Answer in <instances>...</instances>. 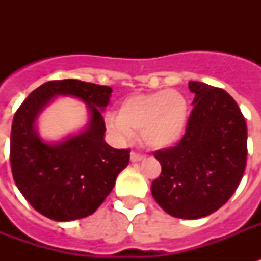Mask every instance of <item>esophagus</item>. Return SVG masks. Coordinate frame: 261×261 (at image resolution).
Wrapping results in <instances>:
<instances>
[{"label":"esophagus","instance_id":"obj_1","mask_svg":"<svg viewBox=\"0 0 261 261\" xmlns=\"http://www.w3.org/2000/svg\"><path fill=\"white\" fill-rule=\"evenodd\" d=\"M130 160L133 161V163H139V161L145 160V157H143V155H141V154H138V153H135V151H131Z\"/></svg>","mask_w":261,"mask_h":261}]
</instances>
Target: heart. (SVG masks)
<instances>
[{"instance_id": "b5f03b06", "label": "heart", "mask_w": 261, "mask_h": 261, "mask_svg": "<svg viewBox=\"0 0 261 261\" xmlns=\"http://www.w3.org/2000/svg\"><path fill=\"white\" fill-rule=\"evenodd\" d=\"M188 123V102L177 90L133 94L118 108V119L110 118L107 127L118 139L141 133V141L150 149H168L182 138Z\"/></svg>"}]
</instances>
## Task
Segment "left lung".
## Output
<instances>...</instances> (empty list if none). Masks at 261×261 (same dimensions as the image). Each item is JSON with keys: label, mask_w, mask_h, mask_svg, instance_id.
<instances>
[{"label": "left lung", "mask_w": 261, "mask_h": 261, "mask_svg": "<svg viewBox=\"0 0 261 261\" xmlns=\"http://www.w3.org/2000/svg\"><path fill=\"white\" fill-rule=\"evenodd\" d=\"M195 93L186 134L173 147L154 151L161 174L151 195L176 218L198 219L222 207L247 167V123L237 102L221 88L190 81Z\"/></svg>", "instance_id": "8db88e82"}]
</instances>
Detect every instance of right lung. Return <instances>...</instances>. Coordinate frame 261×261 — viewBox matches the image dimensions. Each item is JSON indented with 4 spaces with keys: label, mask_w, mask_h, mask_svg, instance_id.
Here are the masks:
<instances>
[{
    "label": "right lung",
    "mask_w": 261,
    "mask_h": 261,
    "mask_svg": "<svg viewBox=\"0 0 261 261\" xmlns=\"http://www.w3.org/2000/svg\"><path fill=\"white\" fill-rule=\"evenodd\" d=\"M110 87L79 80L48 81L35 89L14 114L10 167L14 182L35 210L59 222L85 218L110 195L118 174L128 165L130 150L104 141V111ZM55 95H73L88 106L86 130L57 144L38 137L34 122Z\"/></svg>",
    "instance_id": "obj_1"
}]
</instances>
